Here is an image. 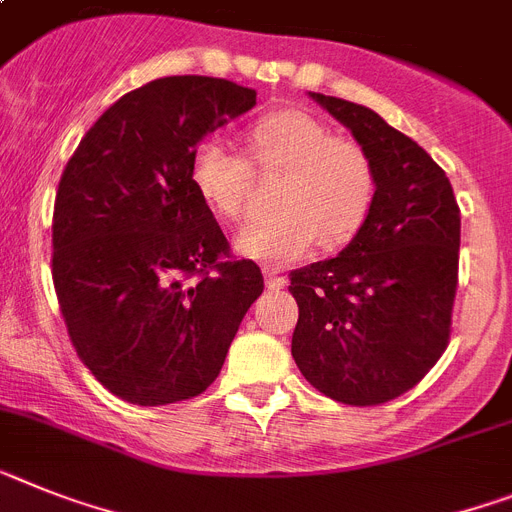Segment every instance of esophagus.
Wrapping results in <instances>:
<instances>
[{
  "instance_id": "1",
  "label": "esophagus",
  "mask_w": 512,
  "mask_h": 512,
  "mask_svg": "<svg viewBox=\"0 0 512 512\" xmlns=\"http://www.w3.org/2000/svg\"><path fill=\"white\" fill-rule=\"evenodd\" d=\"M264 277H266V287H269V290H285L287 287V277H282V274L274 272V269L264 272Z\"/></svg>"
}]
</instances>
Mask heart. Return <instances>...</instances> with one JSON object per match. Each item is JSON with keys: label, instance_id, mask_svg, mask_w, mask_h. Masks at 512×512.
<instances>
[{"label": "heart", "instance_id": "heart-1", "mask_svg": "<svg viewBox=\"0 0 512 512\" xmlns=\"http://www.w3.org/2000/svg\"><path fill=\"white\" fill-rule=\"evenodd\" d=\"M246 157L217 139H204L191 152V183L217 217L238 222L246 212L253 164L261 173L285 170L274 191L272 217L248 222L235 238L243 256L264 264H292L318 246L339 248L365 225L378 173L373 157L355 139L336 137L329 124L279 108L253 121L246 131Z\"/></svg>", "mask_w": 512, "mask_h": 512}]
</instances>
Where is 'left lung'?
Segmentation results:
<instances>
[{
    "label": "left lung",
    "mask_w": 512,
    "mask_h": 512,
    "mask_svg": "<svg viewBox=\"0 0 512 512\" xmlns=\"http://www.w3.org/2000/svg\"><path fill=\"white\" fill-rule=\"evenodd\" d=\"M310 98L373 157L378 194L336 259L290 272L300 310L292 357L323 396L386 404L417 386L448 347L461 209L445 170L414 139L365 106Z\"/></svg>",
    "instance_id": "left-lung-1"
}]
</instances>
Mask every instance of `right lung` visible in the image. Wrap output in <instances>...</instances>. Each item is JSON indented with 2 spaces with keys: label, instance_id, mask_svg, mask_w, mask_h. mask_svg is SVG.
<instances>
[{
  "label": "right lung",
  "instance_id": "right-lung-1",
  "mask_svg": "<svg viewBox=\"0 0 512 512\" xmlns=\"http://www.w3.org/2000/svg\"><path fill=\"white\" fill-rule=\"evenodd\" d=\"M256 106L217 77H163L119 98L61 173L51 277L77 357L139 406L194 399L264 292L191 183V152Z\"/></svg>",
  "mask_w": 512,
  "mask_h": 512
}]
</instances>
